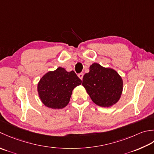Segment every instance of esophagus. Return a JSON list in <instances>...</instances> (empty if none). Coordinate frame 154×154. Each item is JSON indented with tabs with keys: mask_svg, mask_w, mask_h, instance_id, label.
Returning <instances> with one entry per match:
<instances>
[{
	"mask_svg": "<svg viewBox=\"0 0 154 154\" xmlns=\"http://www.w3.org/2000/svg\"><path fill=\"white\" fill-rule=\"evenodd\" d=\"M78 77H79L81 80H82V78H83V76H84V74L83 73H80V74H78Z\"/></svg>",
	"mask_w": 154,
	"mask_h": 154,
	"instance_id": "1",
	"label": "esophagus"
}]
</instances>
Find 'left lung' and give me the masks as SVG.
<instances>
[{"label": "left lung", "instance_id": "obj_1", "mask_svg": "<svg viewBox=\"0 0 154 154\" xmlns=\"http://www.w3.org/2000/svg\"><path fill=\"white\" fill-rule=\"evenodd\" d=\"M82 86L96 105L109 107L120 100L123 81L116 71L94 63L89 72L84 74Z\"/></svg>", "mask_w": 154, "mask_h": 154}]
</instances>
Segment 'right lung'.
<instances>
[{"label":"right lung","mask_w":154,"mask_h":154,"mask_svg":"<svg viewBox=\"0 0 154 154\" xmlns=\"http://www.w3.org/2000/svg\"><path fill=\"white\" fill-rule=\"evenodd\" d=\"M82 80L72 70L67 72L59 67L46 73L38 84V92L42 103L52 109H61L68 105L72 90Z\"/></svg>","instance_id":"right-lung-1"}]
</instances>
